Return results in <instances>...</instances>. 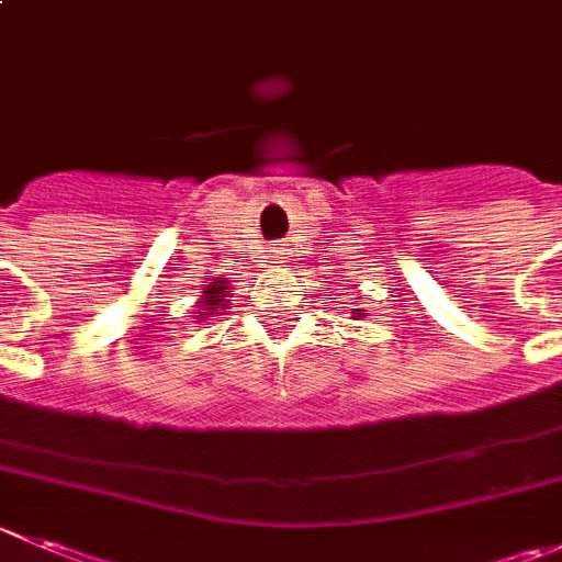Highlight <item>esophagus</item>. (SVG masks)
<instances>
[{
	"label": "esophagus",
	"instance_id": "obj_1",
	"mask_svg": "<svg viewBox=\"0 0 562 562\" xmlns=\"http://www.w3.org/2000/svg\"><path fill=\"white\" fill-rule=\"evenodd\" d=\"M274 252H277V258H282V255H285V249L280 247V249H274Z\"/></svg>",
	"mask_w": 562,
	"mask_h": 562
}]
</instances>
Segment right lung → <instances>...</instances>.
<instances>
[{
  "mask_svg": "<svg viewBox=\"0 0 562 562\" xmlns=\"http://www.w3.org/2000/svg\"><path fill=\"white\" fill-rule=\"evenodd\" d=\"M225 293H231V291H227V285H225V277H216L214 285H209L203 291L205 310H216V307H220V304L225 302ZM227 302H231V299H227ZM203 315H211V313H203Z\"/></svg>",
  "mask_w": 562,
  "mask_h": 562,
  "instance_id": "obj_1",
  "label": "right lung"
}]
</instances>
